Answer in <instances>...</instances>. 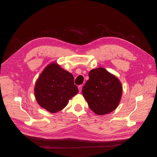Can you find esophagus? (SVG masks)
I'll return each instance as SVG.
<instances>
[{
    "label": "esophagus",
    "mask_w": 157,
    "mask_h": 157,
    "mask_svg": "<svg viewBox=\"0 0 157 157\" xmlns=\"http://www.w3.org/2000/svg\"><path fill=\"white\" fill-rule=\"evenodd\" d=\"M78 88V90H79V92H81V90H82V85H79Z\"/></svg>",
    "instance_id": "esophagus-1"
}]
</instances>
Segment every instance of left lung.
Returning <instances> with one entry per match:
<instances>
[{"mask_svg":"<svg viewBox=\"0 0 157 157\" xmlns=\"http://www.w3.org/2000/svg\"><path fill=\"white\" fill-rule=\"evenodd\" d=\"M88 75L89 79L83 86L82 93L90 109L99 115L115 110L122 92L118 79L101 67L91 70Z\"/></svg>","mask_w":157,"mask_h":157,"instance_id":"1","label":"left lung"}]
</instances>
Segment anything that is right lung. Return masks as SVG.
<instances>
[{
  "label": "right lung",
  "mask_w": 157,
  "mask_h": 157,
  "mask_svg": "<svg viewBox=\"0 0 157 157\" xmlns=\"http://www.w3.org/2000/svg\"><path fill=\"white\" fill-rule=\"evenodd\" d=\"M78 92L73 75L57 63L47 66L37 80L35 88L38 103L52 113L63 109Z\"/></svg>",
  "instance_id": "right-lung-1"
}]
</instances>
